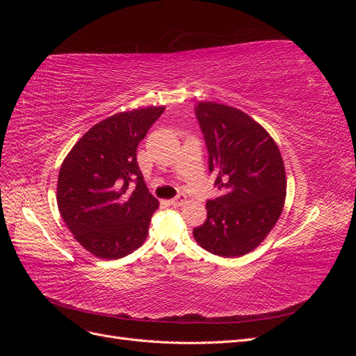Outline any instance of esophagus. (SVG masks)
<instances>
[{
  "instance_id": "obj_1",
  "label": "esophagus",
  "mask_w": 356,
  "mask_h": 356,
  "mask_svg": "<svg viewBox=\"0 0 356 356\" xmlns=\"http://www.w3.org/2000/svg\"><path fill=\"white\" fill-rule=\"evenodd\" d=\"M186 200H187V196H186V195H182V193H181V195H178L177 197L172 199V200H170V203H172V204H175V207H181V204L184 203Z\"/></svg>"
}]
</instances>
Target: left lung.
<instances>
[{
	"label": "left lung",
	"instance_id": "8db88e82",
	"mask_svg": "<svg viewBox=\"0 0 356 356\" xmlns=\"http://www.w3.org/2000/svg\"><path fill=\"white\" fill-rule=\"evenodd\" d=\"M195 114L217 177L213 186L224 195L207 202V221L193 234L212 254L241 257L264 241L282 212L284 160L270 135L241 110L197 102Z\"/></svg>",
	"mask_w": 356,
	"mask_h": 356
}]
</instances>
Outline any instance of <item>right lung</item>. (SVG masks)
<instances>
[{
  "instance_id": "add662e5",
  "label": "right lung",
  "mask_w": 356,
  "mask_h": 356,
  "mask_svg": "<svg viewBox=\"0 0 356 356\" xmlns=\"http://www.w3.org/2000/svg\"><path fill=\"white\" fill-rule=\"evenodd\" d=\"M163 106L118 113L95 124L72 147L58 178V207L83 248L117 260L141 246L159 200L148 191L136 160Z\"/></svg>"
}]
</instances>
